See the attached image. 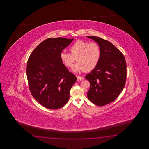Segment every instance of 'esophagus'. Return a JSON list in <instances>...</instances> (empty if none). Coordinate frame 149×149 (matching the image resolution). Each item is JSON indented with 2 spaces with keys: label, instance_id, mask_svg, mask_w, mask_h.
<instances>
[{
  "label": "esophagus",
  "instance_id": "1",
  "mask_svg": "<svg viewBox=\"0 0 149 149\" xmlns=\"http://www.w3.org/2000/svg\"><path fill=\"white\" fill-rule=\"evenodd\" d=\"M77 79H78V80H80V81H82V80H83L84 79H85V78H84V77H83L82 76H77Z\"/></svg>",
  "mask_w": 149,
  "mask_h": 149
}]
</instances>
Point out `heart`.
<instances>
[{"mask_svg": "<svg viewBox=\"0 0 149 149\" xmlns=\"http://www.w3.org/2000/svg\"><path fill=\"white\" fill-rule=\"evenodd\" d=\"M70 53L62 51L60 54L61 60L65 67L71 68L77 60L78 63L73 66L72 70L78 72L84 70L88 72L95 69L101 57V49L96 42L78 40L71 45Z\"/></svg>", "mask_w": 149, "mask_h": 149, "instance_id": "obj_1", "label": "heart"}]
</instances>
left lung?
Instances as JSON below:
<instances>
[{
	"instance_id": "obj_1",
	"label": "left lung",
	"mask_w": 149,
	"mask_h": 149,
	"mask_svg": "<svg viewBox=\"0 0 149 149\" xmlns=\"http://www.w3.org/2000/svg\"><path fill=\"white\" fill-rule=\"evenodd\" d=\"M96 42L101 49L97 67L85 77L90 84L89 101L98 106L114 101L125 87L126 63L122 53L110 42L100 37L87 36Z\"/></svg>"
}]
</instances>
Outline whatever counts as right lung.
Masks as SVG:
<instances>
[{
	"instance_id": "right-lung-1",
	"label": "right lung",
	"mask_w": 149,
	"mask_h": 149,
	"mask_svg": "<svg viewBox=\"0 0 149 149\" xmlns=\"http://www.w3.org/2000/svg\"><path fill=\"white\" fill-rule=\"evenodd\" d=\"M72 39L48 38L36 47L29 57L26 76L33 97L45 108L58 109L69 99L77 80L61 61V52Z\"/></svg>"
}]
</instances>
